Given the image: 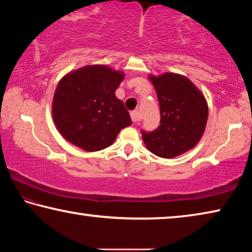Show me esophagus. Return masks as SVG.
<instances>
[{"mask_svg": "<svg viewBox=\"0 0 252 252\" xmlns=\"http://www.w3.org/2000/svg\"><path fill=\"white\" fill-rule=\"evenodd\" d=\"M131 119H132V121H133L134 123L140 121V113L138 112V111H136V110L132 111V112H131Z\"/></svg>", "mask_w": 252, "mask_h": 252, "instance_id": "1", "label": "esophagus"}]
</instances>
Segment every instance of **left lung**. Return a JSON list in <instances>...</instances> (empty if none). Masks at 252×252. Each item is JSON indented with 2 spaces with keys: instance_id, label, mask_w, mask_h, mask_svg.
<instances>
[{
  "instance_id": "obj_1",
  "label": "left lung",
  "mask_w": 252,
  "mask_h": 252,
  "mask_svg": "<svg viewBox=\"0 0 252 252\" xmlns=\"http://www.w3.org/2000/svg\"><path fill=\"white\" fill-rule=\"evenodd\" d=\"M156 89L161 120L156 131L142 139L148 150L165 159L178 157L197 146L208 120V103L202 92L185 75L165 72L149 75Z\"/></svg>"
}]
</instances>
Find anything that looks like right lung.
Returning <instances> with one entry per match:
<instances>
[{
  "instance_id": "1",
  "label": "right lung",
  "mask_w": 252,
  "mask_h": 252,
  "mask_svg": "<svg viewBox=\"0 0 252 252\" xmlns=\"http://www.w3.org/2000/svg\"><path fill=\"white\" fill-rule=\"evenodd\" d=\"M122 71L104 64L85 65L60 80L52 101L54 125L63 138L84 151L108 148L123 127L131 125L116 90Z\"/></svg>"
}]
</instances>
